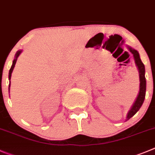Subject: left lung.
Listing matches in <instances>:
<instances>
[{"label":"left lung","instance_id":"8db88e82","mask_svg":"<svg viewBox=\"0 0 155 155\" xmlns=\"http://www.w3.org/2000/svg\"><path fill=\"white\" fill-rule=\"evenodd\" d=\"M129 49L131 52L133 54L134 58H135V63L138 67V71H139V78H140V91L139 94H138V97H137L136 101H135V104L132 106V109L129 110V113L127 115V118H126V121L129 120L130 118H132L137 112L138 111L140 108H141V105H142L143 102L145 101V91H146V80H145V65L141 61V58L139 57V54L136 50L134 48L129 47Z\"/></svg>","mask_w":155,"mask_h":155}]
</instances>
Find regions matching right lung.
<instances>
[{
	"instance_id": "obj_1",
	"label": "right lung",
	"mask_w": 155,
	"mask_h": 155,
	"mask_svg": "<svg viewBox=\"0 0 155 155\" xmlns=\"http://www.w3.org/2000/svg\"><path fill=\"white\" fill-rule=\"evenodd\" d=\"M20 53H21V51H18L17 53H16L15 59H14V61H13L12 66H11V68H10V71H9V80H10V78H11V74H12L13 70H14V66H15L16 62H17V58H18V56H19V55H20ZM10 84H9V90H10Z\"/></svg>"
}]
</instances>
